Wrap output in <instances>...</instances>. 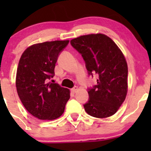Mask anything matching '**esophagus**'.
<instances>
[{"label":"esophagus","instance_id":"esophagus-1","mask_svg":"<svg viewBox=\"0 0 151 151\" xmlns=\"http://www.w3.org/2000/svg\"><path fill=\"white\" fill-rule=\"evenodd\" d=\"M77 91H78V87H77V86H75L74 88H73L71 90V91L73 93H75Z\"/></svg>","mask_w":151,"mask_h":151}]
</instances>
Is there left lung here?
Masks as SVG:
<instances>
[{"label": "left lung", "mask_w": 151, "mask_h": 151, "mask_svg": "<svg viewBox=\"0 0 151 151\" xmlns=\"http://www.w3.org/2000/svg\"><path fill=\"white\" fill-rule=\"evenodd\" d=\"M71 45L85 61L88 74H96L97 85L88 91L84 105L91 116L105 118L119 109L128 91V66L122 51L109 36L102 33L84 35L71 40Z\"/></svg>", "instance_id": "obj_1"}]
</instances>
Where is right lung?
Returning a JSON list of instances; mask_svg holds the SVG:
<instances>
[{
    "instance_id": "add662e5",
    "label": "right lung",
    "mask_w": 151,
    "mask_h": 151,
    "mask_svg": "<svg viewBox=\"0 0 151 151\" xmlns=\"http://www.w3.org/2000/svg\"><path fill=\"white\" fill-rule=\"evenodd\" d=\"M69 40L52 41L28 47L21 55L16 75L18 96L25 109L39 120L57 119L63 113L70 91L50 80L58 57Z\"/></svg>"
}]
</instances>
